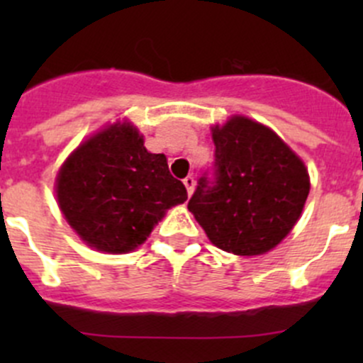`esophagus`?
Masks as SVG:
<instances>
[{"label": "esophagus", "mask_w": 363, "mask_h": 363, "mask_svg": "<svg viewBox=\"0 0 363 363\" xmlns=\"http://www.w3.org/2000/svg\"><path fill=\"white\" fill-rule=\"evenodd\" d=\"M182 182H184L186 189H188V195L191 196L193 191H195V177H191V175H188V177H186Z\"/></svg>", "instance_id": "obj_1"}]
</instances>
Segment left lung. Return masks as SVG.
Returning <instances> with one entry per match:
<instances>
[{"mask_svg":"<svg viewBox=\"0 0 363 363\" xmlns=\"http://www.w3.org/2000/svg\"><path fill=\"white\" fill-rule=\"evenodd\" d=\"M214 179L199 181L188 208L219 250L265 255L298 221L309 195L303 161L270 128L244 116L212 126Z\"/></svg>","mask_w":363,"mask_h":363,"instance_id":"1","label":"left lung"}]
</instances>
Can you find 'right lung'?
Instances as JSON below:
<instances>
[{
    "instance_id": "add662e5",
    "label": "right lung",
    "mask_w": 363,
    "mask_h": 363,
    "mask_svg": "<svg viewBox=\"0 0 363 363\" xmlns=\"http://www.w3.org/2000/svg\"><path fill=\"white\" fill-rule=\"evenodd\" d=\"M61 212L96 251L123 255L147 240L170 207L188 191L168 170L164 155L144 147L131 123L104 128L79 145L56 177Z\"/></svg>"
}]
</instances>
